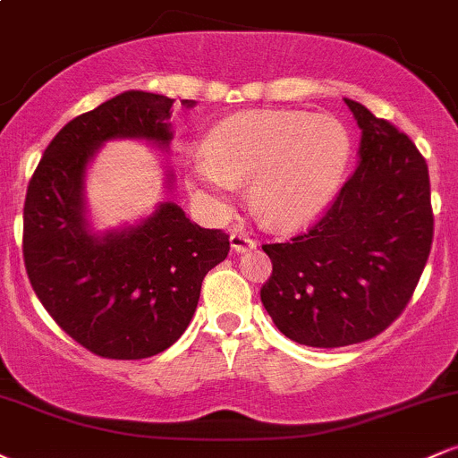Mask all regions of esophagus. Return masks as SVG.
I'll return each mask as SVG.
<instances>
[{"label":"esophagus","instance_id":"1","mask_svg":"<svg viewBox=\"0 0 458 458\" xmlns=\"http://www.w3.org/2000/svg\"><path fill=\"white\" fill-rule=\"evenodd\" d=\"M230 247L234 251H245L250 247H256V239H251L245 230H233V234H230Z\"/></svg>","mask_w":458,"mask_h":458}]
</instances>
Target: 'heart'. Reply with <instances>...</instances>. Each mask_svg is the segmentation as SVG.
<instances>
[{
    "label": "heart",
    "mask_w": 458,
    "mask_h": 458,
    "mask_svg": "<svg viewBox=\"0 0 458 458\" xmlns=\"http://www.w3.org/2000/svg\"><path fill=\"white\" fill-rule=\"evenodd\" d=\"M351 138L338 118L303 112H245L224 120L189 170L193 196L225 211L239 182L251 181L254 211L293 228L323 211L349 165Z\"/></svg>",
    "instance_id": "1"
}]
</instances>
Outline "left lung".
<instances>
[{
	"label": "left lung",
	"instance_id": "left-lung-1",
	"mask_svg": "<svg viewBox=\"0 0 458 458\" xmlns=\"http://www.w3.org/2000/svg\"><path fill=\"white\" fill-rule=\"evenodd\" d=\"M361 129L360 165L317 224L262 245L260 299L299 344L334 349L375 338L401 317L433 245L428 165L407 135L344 98Z\"/></svg>",
	"mask_w": 458,
	"mask_h": 458
}]
</instances>
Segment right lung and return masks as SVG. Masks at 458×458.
Returning <instances> with one entry per match:
<instances>
[{"instance_id":"right-lung-1","label":"right lung","mask_w":458,"mask_h":458,"mask_svg":"<svg viewBox=\"0 0 458 458\" xmlns=\"http://www.w3.org/2000/svg\"><path fill=\"white\" fill-rule=\"evenodd\" d=\"M172 105L129 90L77 115L47 146L28 185L23 260L31 288L75 343L107 360H144L174 344L196 312L204 276L230 251L224 230L199 228L174 202L120 233L88 228V161L115 138L170 144Z\"/></svg>"}]
</instances>
